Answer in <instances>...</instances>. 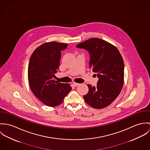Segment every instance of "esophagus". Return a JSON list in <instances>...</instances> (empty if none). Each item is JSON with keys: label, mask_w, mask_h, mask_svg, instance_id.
Returning <instances> with one entry per match:
<instances>
[{"label": "esophagus", "mask_w": 150, "mask_h": 150, "mask_svg": "<svg viewBox=\"0 0 150 150\" xmlns=\"http://www.w3.org/2000/svg\"><path fill=\"white\" fill-rule=\"evenodd\" d=\"M79 84L78 83H75V82H73L72 83V85L74 86V87H76V86H78Z\"/></svg>", "instance_id": "obj_1"}]
</instances>
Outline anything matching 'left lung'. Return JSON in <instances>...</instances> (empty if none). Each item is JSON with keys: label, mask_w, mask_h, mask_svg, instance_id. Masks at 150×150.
<instances>
[{"label": "left lung", "mask_w": 150, "mask_h": 150, "mask_svg": "<svg viewBox=\"0 0 150 150\" xmlns=\"http://www.w3.org/2000/svg\"><path fill=\"white\" fill-rule=\"evenodd\" d=\"M76 47L89 52V67L98 78L96 87L87 84L89 90L83 96L84 100L95 109L109 106L118 96L124 84V64L121 54L115 46L98 38L88 39Z\"/></svg>", "instance_id": "obj_1"}]
</instances>
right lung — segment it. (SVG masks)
Instances as JSON below:
<instances>
[{
	"label": "right lung",
	"instance_id": "right-lung-1",
	"mask_svg": "<svg viewBox=\"0 0 150 150\" xmlns=\"http://www.w3.org/2000/svg\"><path fill=\"white\" fill-rule=\"evenodd\" d=\"M68 44L46 42L37 47L32 54L28 67L29 86L35 96L45 105L54 107L63 103L71 90L68 83H58L53 78L60 66L61 51Z\"/></svg>",
	"mask_w": 150,
	"mask_h": 150
}]
</instances>
